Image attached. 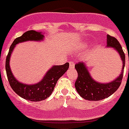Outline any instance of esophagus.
I'll list each match as a JSON object with an SVG mask.
<instances>
[{
    "label": "esophagus",
    "mask_w": 129,
    "mask_h": 129,
    "mask_svg": "<svg viewBox=\"0 0 129 129\" xmlns=\"http://www.w3.org/2000/svg\"><path fill=\"white\" fill-rule=\"evenodd\" d=\"M70 68L74 69V63L73 61H70Z\"/></svg>",
    "instance_id": "1"
}]
</instances>
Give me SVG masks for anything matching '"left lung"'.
Segmentation results:
<instances>
[{
	"label": "left lung",
	"instance_id": "8db88e82",
	"mask_svg": "<svg viewBox=\"0 0 129 129\" xmlns=\"http://www.w3.org/2000/svg\"><path fill=\"white\" fill-rule=\"evenodd\" d=\"M107 47H112L119 53L122 61L121 74L115 80L108 83H100L91 77L86 66L84 62L78 63L75 68L78 72V78L75 82V88L78 93L88 101H100L112 95L116 91L121 84L125 66V55L121 45L116 38L107 35Z\"/></svg>",
	"mask_w": 129,
	"mask_h": 129
}]
</instances>
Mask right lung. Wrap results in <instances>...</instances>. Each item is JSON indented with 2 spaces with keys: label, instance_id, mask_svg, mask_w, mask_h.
Wrapping results in <instances>:
<instances>
[{
  "label": "right lung",
  "instance_id": "add662e5",
  "mask_svg": "<svg viewBox=\"0 0 129 129\" xmlns=\"http://www.w3.org/2000/svg\"><path fill=\"white\" fill-rule=\"evenodd\" d=\"M44 36L42 32L29 30L21 36L15 38L11 45L6 59V72L8 80L12 89L21 97L31 102H40L46 100L51 95L57 80L68 70L69 63L61 66H53L47 72L41 81L34 84H26L19 82L13 75L10 68V57L17 44L25 41H43Z\"/></svg>",
  "mask_w": 129,
  "mask_h": 129
}]
</instances>
